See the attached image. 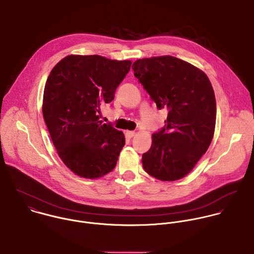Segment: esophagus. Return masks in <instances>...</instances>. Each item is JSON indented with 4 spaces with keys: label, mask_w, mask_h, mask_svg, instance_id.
Listing matches in <instances>:
<instances>
[{
    "label": "esophagus",
    "mask_w": 254,
    "mask_h": 254,
    "mask_svg": "<svg viewBox=\"0 0 254 254\" xmlns=\"http://www.w3.org/2000/svg\"><path fill=\"white\" fill-rule=\"evenodd\" d=\"M125 135H126L128 138H133V137L136 135V133H135L134 131H126V132H125Z\"/></svg>",
    "instance_id": "34e87169"
}]
</instances>
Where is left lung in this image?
Masks as SVG:
<instances>
[{
  "label": "left lung",
  "instance_id": "left-lung-1",
  "mask_svg": "<svg viewBox=\"0 0 254 254\" xmlns=\"http://www.w3.org/2000/svg\"><path fill=\"white\" fill-rule=\"evenodd\" d=\"M134 76L159 109H168L165 127L153 134L143 154L147 173L163 181L184 177L207 152L216 126V98L207 75L172 56L139 59Z\"/></svg>",
  "mask_w": 254,
  "mask_h": 254
}]
</instances>
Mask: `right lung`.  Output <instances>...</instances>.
<instances>
[{"label": "right lung", "instance_id": "1", "mask_svg": "<svg viewBox=\"0 0 254 254\" xmlns=\"http://www.w3.org/2000/svg\"><path fill=\"white\" fill-rule=\"evenodd\" d=\"M131 64L99 55H69L56 64L47 79L44 121L60 159L81 177H101L117 164L124 134L102 124L98 113L101 104L114 99Z\"/></svg>", "mask_w": 254, "mask_h": 254}]
</instances>
